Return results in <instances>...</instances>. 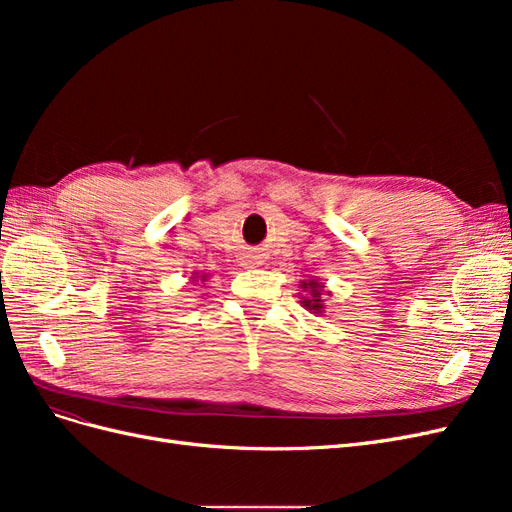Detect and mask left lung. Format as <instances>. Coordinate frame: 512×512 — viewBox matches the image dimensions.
Returning a JSON list of instances; mask_svg holds the SVG:
<instances>
[{"label":"left lung","instance_id":"1","mask_svg":"<svg viewBox=\"0 0 512 512\" xmlns=\"http://www.w3.org/2000/svg\"><path fill=\"white\" fill-rule=\"evenodd\" d=\"M301 288H303V294L299 292L301 305L307 309V312L322 316L324 314V299L331 297V290L324 286V282L318 280V277H312V280H303Z\"/></svg>","mask_w":512,"mask_h":512}]
</instances>
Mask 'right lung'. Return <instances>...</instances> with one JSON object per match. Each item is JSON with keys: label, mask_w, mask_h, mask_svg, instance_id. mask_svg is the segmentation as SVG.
<instances>
[{"label": "right lung", "mask_w": 512, "mask_h": 512, "mask_svg": "<svg viewBox=\"0 0 512 512\" xmlns=\"http://www.w3.org/2000/svg\"><path fill=\"white\" fill-rule=\"evenodd\" d=\"M198 280H200V282H207V280H209V275H205V273L200 275V273H196V271H194V273H192V277H190V282L194 284V282H198Z\"/></svg>", "instance_id": "1"}]
</instances>
